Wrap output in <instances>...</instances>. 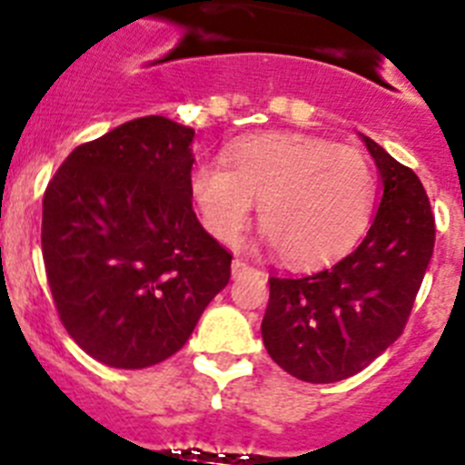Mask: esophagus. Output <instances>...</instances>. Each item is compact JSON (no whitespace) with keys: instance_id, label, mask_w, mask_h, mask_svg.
<instances>
[{"instance_id":"esophagus-1","label":"esophagus","mask_w":465,"mask_h":465,"mask_svg":"<svg viewBox=\"0 0 465 465\" xmlns=\"http://www.w3.org/2000/svg\"><path fill=\"white\" fill-rule=\"evenodd\" d=\"M230 270H232V276H235V279H240V276L251 274V272H253V267H251L249 262H244V261H232Z\"/></svg>"}]
</instances>
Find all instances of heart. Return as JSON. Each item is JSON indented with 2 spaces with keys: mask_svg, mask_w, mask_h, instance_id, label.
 I'll list each match as a JSON object with an SVG mask.
<instances>
[{
  "mask_svg": "<svg viewBox=\"0 0 465 465\" xmlns=\"http://www.w3.org/2000/svg\"><path fill=\"white\" fill-rule=\"evenodd\" d=\"M189 191L203 225L223 244L258 223L288 265H321L351 249L371 219L376 177L357 149L302 134H253L225 152V165L198 163Z\"/></svg>",
  "mask_w": 465,
  "mask_h": 465,
  "instance_id": "b5f03b06",
  "label": "heart"
}]
</instances>
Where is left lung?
I'll use <instances>...</instances> for the list:
<instances>
[{
  "label": "left lung",
  "mask_w": 465,
  "mask_h": 465,
  "mask_svg": "<svg viewBox=\"0 0 465 465\" xmlns=\"http://www.w3.org/2000/svg\"><path fill=\"white\" fill-rule=\"evenodd\" d=\"M364 140L382 195L364 240L311 274L270 276L262 341L272 360L304 382L360 373L401 336L433 255L436 223L420 177Z\"/></svg>",
  "instance_id": "left-lung-1"
}]
</instances>
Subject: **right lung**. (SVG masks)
<instances>
[{
  "instance_id": "right-lung-1",
  "label": "right lung",
  "mask_w": 465,
  "mask_h": 465,
  "mask_svg": "<svg viewBox=\"0 0 465 465\" xmlns=\"http://www.w3.org/2000/svg\"><path fill=\"white\" fill-rule=\"evenodd\" d=\"M195 131L131 119L66 156L44 195L59 321L94 360L144 369L180 351L230 281L232 255L191 203Z\"/></svg>"
}]
</instances>
